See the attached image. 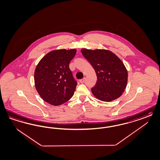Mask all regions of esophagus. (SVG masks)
<instances>
[{"mask_svg":"<svg viewBox=\"0 0 160 160\" xmlns=\"http://www.w3.org/2000/svg\"><path fill=\"white\" fill-rule=\"evenodd\" d=\"M85 81V78H83L82 79H80V80H79V82L81 83H84Z\"/></svg>","mask_w":160,"mask_h":160,"instance_id":"1","label":"esophagus"}]
</instances>
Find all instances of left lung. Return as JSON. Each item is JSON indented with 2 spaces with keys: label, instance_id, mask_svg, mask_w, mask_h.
<instances>
[{
  "label": "left lung",
  "instance_id": "1",
  "mask_svg": "<svg viewBox=\"0 0 160 160\" xmlns=\"http://www.w3.org/2000/svg\"><path fill=\"white\" fill-rule=\"evenodd\" d=\"M81 52L92 66L97 77L96 85L91 89L93 95L104 102L120 97L128 82V72L122 61L107 49L83 48Z\"/></svg>",
  "mask_w": 160,
  "mask_h": 160
}]
</instances>
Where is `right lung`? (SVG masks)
<instances>
[{
	"label": "right lung",
	"mask_w": 160,
	"mask_h": 160,
	"mask_svg": "<svg viewBox=\"0 0 160 160\" xmlns=\"http://www.w3.org/2000/svg\"><path fill=\"white\" fill-rule=\"evenodd\" d=\"M77 49H57L45 55L36 66L35 85L42 99L57 106L72 98L77 82L69 68Z\"/></svg>",
	"instance_id": "obj_1"
}]
</instances>
